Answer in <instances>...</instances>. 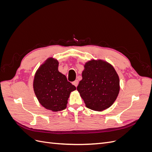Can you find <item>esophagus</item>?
Wrapping results in <instances>:
<instances>
[{
    "mask_svg": "<svg viewBox=\"0 0 152 152\" xmlns=\"http://www.w3.org/2000/svg\"><path fill=\"white\" fill-rule=\"evenodd\" d=\"M72 84L77 87V86H78V84H79V81H78L77 80H75V81H73V82H72Z\"/></svg>",
    "mask_w": 152,
    "mask_h": 152,
    "instance_id": "1",
    "label": "esophagus"
}]
</instances>
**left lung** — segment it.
Listing matches in <instances>:
<instances>
[{
	"label": "left lung",
	"mask_w": 152,
	"mask_h": 152,
	"mask_svg": "<svg viewBox=\"0 0 152 152\" xmlns=\"http://www.w3.org/2000/svg\"><path fill=\"white\" fill-rule=\"evenodd\" d=\"M84 68L77 89L86 107L102 111L111 107L120 90L119 78L114 68L102 60L89 61Z\"/></svg>",
	"instance_id": "obj_1"
}]
</instances>
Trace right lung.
<instances>
[{"instance_id": "obj_1", "label": "right lung", "mask_w": 152, "mask_h": 152, "mask_svg": "<svg viewBox=\"0 0 152 152\" xmlns=\"http://www.w3.org/2000/svg\"><path fill=\"white\" fill-rule=\"evenodd\" d=\"M58 61L49 58L36 72L34 89L39 103L53 112L66 108L67 101L76 87L58 71Z\"/></svg>"}]
</instances>
